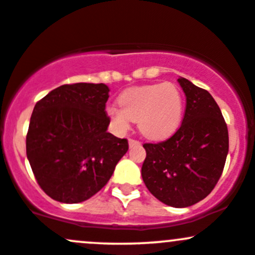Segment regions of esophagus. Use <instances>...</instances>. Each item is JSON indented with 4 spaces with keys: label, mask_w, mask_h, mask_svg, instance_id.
I'll use <instances>...</instances> for the list:
<instances>
[{
    "label": "esophagus",
    "mask_w": 255,
    "mask_h": 255,
    "mask_svg": "<svg viewBox=\"0 0 255 255\" xmlns=\"http://www.w3.org/2000/svg\"><path fill=\"white\" fill-rule=\"evenodd\" d=\"M139 142L137 139H132V138H128V146L133 147V146H138Z\"/></svg>",
    "instance_id": "34e87169"
}]
</instances>
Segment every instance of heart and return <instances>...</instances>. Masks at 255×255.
I'll return each mask as SVG.
<instances>
[{"instance_id": "1", "label": "heart", "mask_w": 255, "mask_h": 255, "mask_svg": "<svg viewBox=\"0 0 255 255\" xmlns=\"http://www.w3.org/2000/svg\"><path fill=\"white\" fill-rule=\"evenodd\" d=\"M118 103L120 107H107L106 114L119 132H125L132 120H137L144 137L161 139L172 135L182 122L183 97L172 83L130 87L119 96Z\"/></svg>"}]
</instances>
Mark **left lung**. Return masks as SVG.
<instances>
[{"instance_id":"8db88e82","label":"left lung","mask_w":255,"mask_h":255,"mask_svg":"<svg viewBox=\"0 0 255 255\" xmlns=\"http://www.w3.org/2000/svg\"><path fill=\"white\" fill-rule=\"evenodd\" d=\"M186 96V111L179 130L159 143H144L142 179L164 204L186 208L213 191L223 174L229 132L212 95L187 79H177Z\"/></svg>"}]
</instances>
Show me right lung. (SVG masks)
<instances>
[{
    "label": "right lung",
    "instance_id": "add662e5",
    "mask_svg": "<svg viewBox=\"0 0 255 255\" xmlns=\"http://www.w3.org/2000/svg\"><path fill=\"white\" fill-rule=\"evenodd\" d=\"M109 87L78 83L52 90L34 107L26 157L40 187L54 201L80 203L96 194L128 152L108 132Z\"/></svg>",
    "mask_w": 255,
    "mask_h": 255
}]
</instances>
